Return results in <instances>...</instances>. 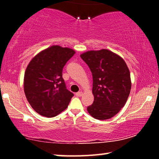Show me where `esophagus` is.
I'll use <instances>...</instances> for the list:
<instances>
[{
  "mask_svg": "<svg viewBox=\"0 0 159 159\" xmlns=\"http://www.w3.org/2000/svg\"><path fill=\"white\" fill-rule=\"evenodd\" d=\"M75 95H76L77 97H80V96H82V95H83V93L81 91L78 92V93H75Z\"/></svg>",
  "mask_w": 159,
  "mask_h": 159,
  "instance_id": "obj_1",
  "label": "esophagus"
}]
</instances>
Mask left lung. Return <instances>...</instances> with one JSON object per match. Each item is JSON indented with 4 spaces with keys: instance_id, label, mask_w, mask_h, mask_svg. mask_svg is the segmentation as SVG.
<instances>
[{
    "instance_id": "8db88e82",
    "label": "left lung",
    "mask_w": 159,
    "mask_h": 159,
    "mask_svg": "<svg viewBox=\"0 0 159 159\" xmlns=\"http://www.w3.org/2000/svg\"><path fill=\"white\" fill-rule=\"evenodd\" d=\"M80 57L93 75V103L87 107L95 119L105 120L117 115L130 93V72L119 55L108 49L88 51Z\"/></svg>"
}]
</instances>
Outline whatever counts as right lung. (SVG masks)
<instances>
[{
    "label": "right lung",
    "instance_id": "add662e5",
    "mask_svg": "<svg viewBox=\"0 0 159 159\" xmlns=\"http://www.w3.org/2000/svg\"><path fill=\"white\" fill-rule=\"evenodd\" d=\"M75 53L70 48L53 45L38 53L27 66L25 94L31 107L40 115L55 117L69 105L74 94L66 89L62 70Z\"/></svg>",
    "mask_w": 159,
    "mask_h": 159
}]
</instances>
